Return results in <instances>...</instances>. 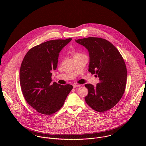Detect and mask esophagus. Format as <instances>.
I'll list each match as a JSON object with an SVG mask.
<instances>
[{
    "label": "esophagus",
    "instance_id": "1",
    "mask_svg": "<svg viewBox=\"0 0 146 146\" xmlns=\"http://www.w3.org/2000/svg\"><path fill=\"white\" fill-rule=\"evenodd\" d=\"M79 86H80V85H78V84H74V85H73V87L74 88H77V87H79Z\"/></svg>",
    "mask_w": 146,
    "mask_h": 146
}]
</instances>
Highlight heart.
I'll use <instances>...</instances> for the list:
<instances>
[{"label": "heart", "instance_id": "obj_1", "mask_svg": "<svg viewBox=\"0 0 146 146\" xmlns=\"http://www.w3.org/2000/svg\"><path fill=\"white\" fill-rule=\"evenodd\" d=\"M72 54L73 57H76V56H80V55L82 54V53H80L79 52H73L72 53Z\"/></svg>", "mask_w": 146, "mask_h": 146}]
</instances>
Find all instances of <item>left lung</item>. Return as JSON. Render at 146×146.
Returning a JSON list of instances; mask_svg holds the SVG:
<instances>
[{"mask_svg": "<svg viewBox=\"0 0 146 146\" xmlns=\"http://www.w3.org/2000/svg\"><path fill=\"white\" fill-rule=\"evenodd\" d=\"M76 42L88 50V71L100 78L96 86L85 85L88 89L85 101L96 111H108L119 102L125 92L127 70L124 60L117 49L104 39L89 37Z\"/></svg>", "mask_w": 146, "mask_h": 146, "instance_id": "1", "label": "left lung"}]
</instances>
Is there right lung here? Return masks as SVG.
<instances>
[{
  "instance_id": "obj_1",
  "label": "right lung",
  "mask_w": 146,
  "mask_h": 146,
  "mask_svg": "<svg viewBox=\"0 0 146 146\" xmlns=\"http://www.w3.org/2000/svg\"><path fill=\"white\" fill-rule=\"evenodd\" d=\"M71 38L52 40L31 48L21 63L20 82L23 96L37 112L49 115L61 109L72 85L52 84V70L57 67L59 53Z\"/></svg>"
}]
</instances>
